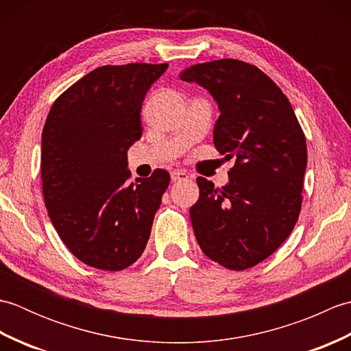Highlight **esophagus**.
Here are the masks:
<instances>
[{
    "mask_svg": "<svg viewBox=\"0 0 351 351\" xmlns=\"http://www.w3.org/2000/svg\"><path fill=\"white\" fill-rule=\"evenodd\" d=\"M170 178H171V181H173V182H180V181H185V180H187L189 173H187V171H185V170H180V169H178V170L171 171Z\"/></svg>",
    "mask_w": 351,
    "mask_h": 351,
    "instance_id": "1",
    "label": "esophagus"
}]
</instances>
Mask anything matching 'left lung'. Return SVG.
Returning a JSON list of instances; mask_svg holds the SVG:
<instances>
[{"label": "left lung", "mask_w": 351, "mask_h": 351, "mask_svg": "<svg viewBox=\"0 0 351 351\" xmlns=\"http://www.w3.org/2000/svg\"><path fill=\"white\" fill-rule=\"evenodd\" d=\"M180 78L211 93L220 110L214 145L225 158L235 156L225 187L196 180L193 230L208 258L241 271L270 256L295 226L306 138L287 96L256 66L221 58L191 66Z\"/></svg>", "instance_id": "1"}]
</instances>
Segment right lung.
<instances>
[{"label": "right lung", "instance_id": "right-lung-1", "mask_svg": "<svg viewBox=\"0 0 351 351\" xmlns=\"http://www.w3.org/2000/svg\"><path fill=\"white\" fill-rule=\"evenodd\" d=\"M167 63L101 66L52 104L42 132V189L58 237L81 263L119 271L141 256L170 175L130 182L140 111Z\"/></svg>", "mask_w": 351, "mask_h": 351}]
</instances>
